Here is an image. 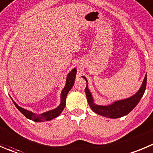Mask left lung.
Returning <instances> with one entry per match:
<instances>
[{
    "label": "left lung",
    "instance_id": "left-lung-1",
    "mask_svg": "<svg viewBox=\"0 0 153 153\" xmlns=\"http://www.w3.org/2000/svg\"><path fill=\"white\" fill-rule=\"evenodd\" d=\"M82 78L85 79L87 82V79L82 76ZM146 86V74L145 76L144 79L143 81L142 85L140 86V89L138 90L136 94H134L131 97L126 98V99L120 100V101H116L113 102V104L107 106H101L97 105L94 103L92 95L90 92L89 89L88 88V84L86 83V87L85 88V94H86L87 101L91 110L95 113L101 116H104L107 118H112V119H117L122 116H124L128 114L139 103L140 101L141 97H143V94L145 92Z\"/></svg>",
    "mask_w": 153,
    "mask_h": 153
}]
</instances>
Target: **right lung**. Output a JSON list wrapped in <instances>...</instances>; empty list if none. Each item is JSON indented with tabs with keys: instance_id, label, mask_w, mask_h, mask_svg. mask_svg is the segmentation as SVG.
I'll return each mask as SVG.
<instances>
[{
	"instance_id": "1",
	"label": "right lung",
	"mask_w": 153,
	"mask_h": 153,
	"mask_svg": "<svg viewBox=\"0 0 153 153\" xmlns=\"http://www.w3.org/2000/svg\"><path fill=\"white\" fill-rule=\"evenodd\" d=\"M76 69L74 68L71 72L68 74V76H67L66 79V84H65V88H63V90L62 91L61 93V103L59 104V106L56 108L53 109V110H51L49 111L45 112V113H41V114H35V113H32L31 111H29V110H25V109L22 108V107H19L16 103L14 102V104L16 107V108L25 116L27 119H30L32 121L34 122H44V121H49V120H52V119H55V118L58 117L59 115L61 114L62 111H63L64 108L65 107L66 105V97L68 95V93L69 92L70 90L72 88L73 85L74 84V80H75L76 78Z\"/></svg>"
}]
</instances>
